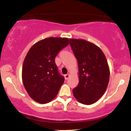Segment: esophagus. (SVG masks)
<instances>
[{"instance_id":"1","label":"esophagus","mask_w":131,"mask_h":131,"mask_svg":"<svg viewBox=\"0 0 131 131\" xmlns=\"http://www.w3.org/2000/svg\"><path fill=\"white\" fill-rule=\"evenodd\" d=\"M70 77V75L69 74L64 75V78H65V79H68Z\"/></svg>"}]
</instances>
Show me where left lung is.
<instances>
[{
	"label": "left lung",
	"instance_id": "1",
	"mask_svg": "<svg viewBox=\"0 0 131 131\" xmlns=\"http://www.w3.org/2000/svg\"><path fill=\"white\" fill-rule=\"evenodd\" d=\"M78 63L79 84L73 90L81 103L91 105L105 94L109 82L110 68L105 54L98 46L84 39H70Z\"/></svg>",
	"mask_w": 131,
	"mask_h": 131
}]
</instances>
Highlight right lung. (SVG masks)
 Masks as SVG:
<instances>
[{
  "mask_svg": "<svg viewBox=\"0 0 131 131\" xmlns=\"http://www.w3.org/2000/svg\"><path fill=\"white\" fill-rule=\"evenodd\" d=\"M69 43L67 37H48L34 43L27 53L23 64L22 81L34 101L44 104L56 97L64 79L58 73L55 58Z\"/></svg>",
  "mask_w": 131,
  "mask_h": 131,
  "instance_id": "add662e5",
  "label": "right lung"
}]
</instances>
